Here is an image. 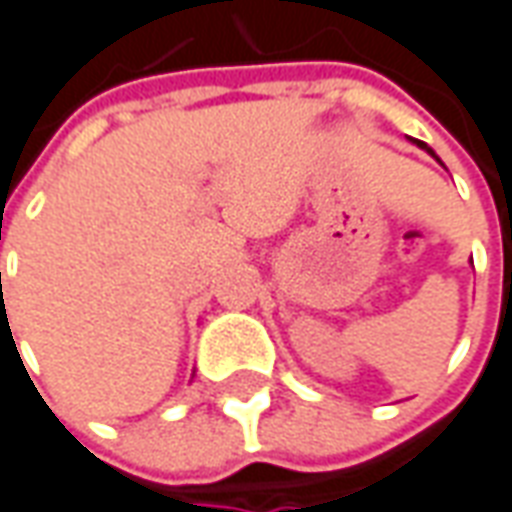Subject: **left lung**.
Returning <instances> with one entry per match:
<instances>
[{
    "label": "left lung",
    "instance_id": "1",
    "mask_svg": "<svg viewBox=\"0 0 512 512\" xmlns=\"http://www.w3.org/2000/svg\"><path fill=\"white\" fill-rule=\"evenodd\" d=\"M417 145H419V147H422V150H428L430 156H436V153H433V150H430V147H428V145H425V142H417Z\"/></svg>",
    "mask_w": 512,
    "mask_h": 512
}]
</instances>
